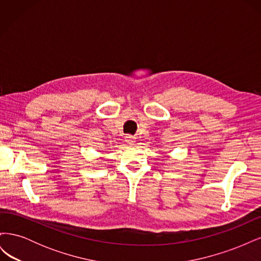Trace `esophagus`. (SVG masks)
Here are the masks:
<instances>
[{
  "label": "esophagus",
  "instance_id": "esophagus-1",
  "mask_svg": "<svg viewBox=\"0 0 261 261\" xmlns=\"http://www.w3.org/2000/svg\"><path fill=\"white\" fill-rule=\"evenodd\" d=\"M125 141L129 145H133L134 143H135V137L132 135H127V136H125Z\"/></svg>",
  "mask_w": 261,
  "mask_h": 261
}]
</instances>
